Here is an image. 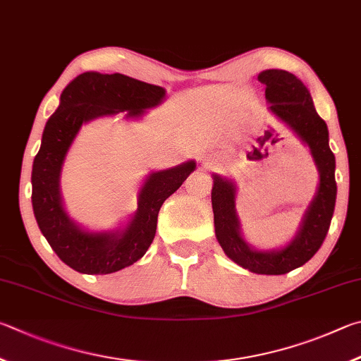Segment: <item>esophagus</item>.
<instances>
[{"label": "esophagus", "mask_w": 361, "mask_h": 361, "mask_svg": "<svg viewBox=\"0 0 361 361\" xmlns=\"http://www.w3.org/2000/svg\"><path fill=\"white\" fill-rule=\"evenodd\" d=\"M203 163H204V164H209V160H206V158H204V160H203Z\"/></svg>", "instance_id": "1"}]
</instances>
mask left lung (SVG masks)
<instances>
[{
  "instance_id": "1",
  "label": "left lung",
  "mask_w": 361,
  "mask_h": 361,
  "mask_svg": "<svg viewBox=\"0 0 361 361\" xmlns=\"http://www.w3.org/2000/svg\"><path fill=\"white\" fill-rule=\"evenodd\" d=\"M267 85L264 97L273 116L287 125L300 141L311 150L319 171V185L307 209L302 214L300 228L290 243L277 249H257L245 241L236 212L238 188L233 179L212 174V211L216 238L225 255L244 269L255 274L279 276L300 268L311 260L330 228L336 204V160L330 149L328 126L315 111L307 87L295 74L283 69H267L258 74Z\"/></svg>"
}]
</instances>
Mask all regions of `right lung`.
<instances>
[{"label":"right lung","instance_id":"add662e5","mask_svg":"<svg viewBox=\"0 0 361 361\" xmlns=\"http://www.w3.org/2000/svg\"><path fill=\"white\" fill-rule=\"evenodd\" d=\"M166 98L163 87L123 74L84 73L69 82L60 104L44 126L41 147L31 171V203L37 226L50 247L69 268L84 274H111L136 263L150 247L164 200L190 176L197 163L152 171L137 192V209L123 226L107 231L87 230L69 217L60 192L65 158L82 125L125 112L141 118Z\"/></svg>","mask_w":361,"mask_h":361}]
</instances>
